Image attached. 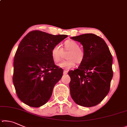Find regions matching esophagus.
I'll list each match as a JSON object with an SVG mask.
<instances>
[{
    "instance_id": "obj_1",
    "label": "esophagus",
    "mask_w": 127,
    "mask_h": 127,
    "mask_svg": "<svg viewBox=\"0 0 127 127\" xmlns=\"http://www.w3.org/2000/svg\"><path fill=\"white\" fill-rule=\"evenodd\" d=\"M68 72V70H65L64 71V74H66Z\"/></svg>"
}]
</instances>
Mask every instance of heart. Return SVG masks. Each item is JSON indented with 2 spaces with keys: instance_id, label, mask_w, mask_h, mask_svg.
<instances>
[{
  "instance_id": "heart-1",
  "label": "heart",
  "mask_w": 127,
  "mask_h": 127,
  "mask_svg": "<svg viewBox=\"0 0 127 127\" xmlns=\"http://www.w3.org/2000/svg\"><path fill=\"white\" fill-rule=\"evenodd\" d=\"M63 50L59 45H55L51 50V56L55 62H59L61 60L64 51H69L66 56L67 60L63 61L59 64V66L66 69H70L76 64H81L85 56V51L80 47L79 43L74 40L68 39L64 43Z\"/></svg>"
}]
</instances>
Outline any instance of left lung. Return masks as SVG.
Instances as JSON below:
<instances>
[{
    "label": "left lung",
    "mask_w": 127,
    "mask_h": 127,
    "mask_svg": "<svg viewBox=\"0 0 127 127\" xmlns=\"http://www.w3.org/2000/svg\"><path fill=\"white\" fill-rule=\"evenodd\" d=\"M80 42L85 56L78 68L68 72L71 96L79 105L92 107L103 100L113 76V57L104 39L92 33L72 37Z\"/></svg>",
    "instance_id": "obj_1"
}]
</instances>
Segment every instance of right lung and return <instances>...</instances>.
<instances>
[{
	"mask_svg": "<svg viewBox=\"0 0 127 127\" xmlns=\"http://www.w3.org/2000/svg\"><path fill=\"white\" fill-rule=\"evenodd\" d=\"M67 37L35 30L20 42L14 58L13 82L18 97L24 104L37 108L50 99L63 75V70L54 63L51 50Z\"/></svg>",
	"mask_w": 127,
	"mask_h": 127,
	"instance_id": "add662e5",
	"label": "right lung"
}]
</instances>
